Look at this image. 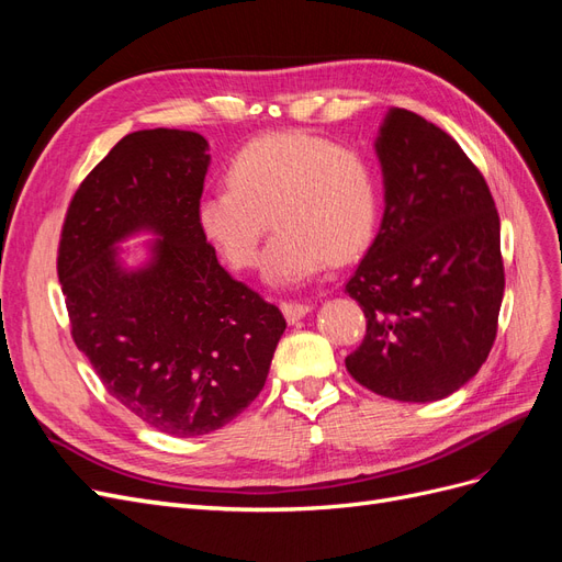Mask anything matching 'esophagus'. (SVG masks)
I'll return each instance as SVG.
<instances>
[{
  "label": "esophagus",
  "instance_id": "34e87169",
  "mask_svg": "<svg viewBox=\"0 0 562 562\" xmlns=\"http://www.w3.org/2000/svg\"><path fill=\"white\" fill-rule=\"evenodd\" d=\"M281 310H283L285 318H288V321H291V323L300 321L302 316H307V314L312 312V307H310V304H304V302H293V300H288V302H281Z\"/></svg>",
  "mask_w": 562,
  "mask_h": 562
}]
</instances>
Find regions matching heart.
Instances as JSON below:
<instances>
[{
    "label": "heart",
    "mask_w": 562,
    "mask_h": 562,
    "mask_svg": "<svg viewBox=\"0 0 562 562\" xmlns=\"http://www.w3.org/2000/svg\"><path fill=\"white\" fill-rule=\"evenodd\" d=\"M225 187L196 201V225L236 269L265 255L271 283H300L363 252L378 229L380 184L363 151L302 131L267 133L227 166Z\"/></svg>",
    "instance_id": "1"
}]
</instances>
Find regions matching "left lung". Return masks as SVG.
<instances>
[{"label": "left lung", "instance_id": "8db88e82", "mask_svg": "<svg viewBox=\"0 0 562 562\" xmlns=\"http://www.w3.org/2000/svg\"><path fill=\"white\" fill-rule=\"evenodd\" d=\"M384 217L345 291L366 337L345 363L380 396L429 403L464 386L495 345L499 215L479 168L427 119L389 110L375 143Z\"/></svg>", "mask_w": 562, "mask_h": 562}]
</instances>
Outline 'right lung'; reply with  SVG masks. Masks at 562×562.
<instances>
[{"mask_svg": "<svg viewBox=\"0 0 562 562\" xmlns=\"http://www.w3.org/2000/svg\"><path fill=\"white\" fill-rule=\"evenodd\" d=\"M194 131L124 135L83 178L58 244L70 333L108 394L178 438L225 427L258 398L285 330L277 304L232 279L196 225L211 157ZM162 236L126 272L113 244Z\"/></svg>", "mask_w": 562, "mask_h": 562, "instance_id": "right-lung-1", "label": "right lung"}]
</instances>
